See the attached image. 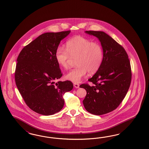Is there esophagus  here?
I'll use <instances>...</instances> for the list:
<instances>
[{
	"mask_svg": "<svg viewBox=\"0 0 149 149\" xmlns=\"http://www.w3.org/2000/svg\"><path fill=\"white\" fill-rule=\"evenodd\" d=\"M73 85H74V87L75 88H79V86H80L79 84H77V83H74Z\"/></svg>",
	"mask_w": 149,
	"mask_h": 149,
	"instance_id": "1",
	"label": "esophagus"
}]
</instances>
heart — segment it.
Listing matches in <instances>:
<instances>
[{
  "instance_id": "b5f03b06",
  "label": "heart",
  "mask_w": 149,
  "mask_h": 149,
  "mask_svg": "<svg viewBox=\"0 0 149 149\" xmlns=\"http://www.w3.org/2000/svg\"><path fill=\"white\" fill-rule=\"evenodd\" d=\"M55 59L59 66L67 69L72 58H77V67L72 69L65 78L73 82H79L87 72L94 74L99 69L103 58L102 46L81 36H73L66 43V49L59 46L55 52Z\"/></svg>"
}]
</instances>
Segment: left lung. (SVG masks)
<instances>
[{
	"instance_id": "obj_1",
	"label": "left lung",
	"mask_w": 149,
	"mask_h": 149,
	"mask_svg": "<svg viewBox=\"0 0 149 149\" xmlns=\"http://www.w3.org/2000/svg\"><path fill=\"white\" fill-rule=\"evenodd\" d=\"M85 33L98 39L103 50V58L98 71L88 79L94 86L82 84L80 87L87 92L83 100L86 110L101 115L116 109L125 97L131 84V64L124 48L105 32Z\"/></svg>"
}]
</instances>
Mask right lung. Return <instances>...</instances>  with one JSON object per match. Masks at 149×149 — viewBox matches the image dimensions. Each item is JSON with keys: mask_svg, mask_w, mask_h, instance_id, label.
<instances>
[{"mask_svg": "<svg viewBox=\"0 0 149 149\" xmlns=\"http://www.w3.org/2000/svg\"><path fill=\"white\" fill-rule=\"evenodd\" d=\"M70 31L45 33L26 46L17 59L15 79L27 106L43 115H51L63 108V95L73 88L71 81H58L62 76L55 59L61 41Z\"/></svg>", "mask_w": 149, "mask_h": 149, "instance_id": "obj_1", "label": "right lung"}]
</instances>
